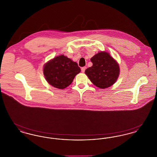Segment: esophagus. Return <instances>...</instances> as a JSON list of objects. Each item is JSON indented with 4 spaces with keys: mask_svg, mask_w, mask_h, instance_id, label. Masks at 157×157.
Segmentation results:
<instances>
[{
    "mask_svg": "<svg viewBox=\"0 0 157 157\" xmlns=\"http://www.w3.org/2000/svg\"><path fill=\"white\" fill-rule=\"evenodd\" d=\"M85 69H86V67H82V68H81V72H85Z\"/></svg>",
    "mask_w": 157,
    "mask_h": 157,
    "instance_id": "esophagus-1",
    "label": "esophagus"
}]
</instances>
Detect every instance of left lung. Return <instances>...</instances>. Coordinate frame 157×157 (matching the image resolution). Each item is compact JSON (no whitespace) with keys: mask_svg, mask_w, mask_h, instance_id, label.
<instances>
[{"mask_svg":"<svg viewBox=\"0 0 157 157\" xmlns=\"http://www.w3.org/2000/svg\"><path fill=\"white\" fill-rule=\"evenodd\" d=\"M90 60L93 65L87 68L85 72L94 85L105 89L116 82L120 74V67L108 53L99 52Z\"/></svg>","mask_w":157,"mask_h":157,"instance_id":"obj_1","label":"left lung"}]
</instances>
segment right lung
Segmentation results:
<instances>
[{"label": "right lung", "instance_id": "right-lung-1", "mask_svg": "<svg viewBox=\"0 0 157 157\" xmlns=\"http://www.w3.org/2000/svg\"><path fill=\"white\" fill-rule=\"evenodd\" d=\"M81 72L78 63L61 55L45 64L44 74L48 82L58 89L68 86Z\"/></svg>", "mask_w": 157, "mask_h": 157}]
</instances>
